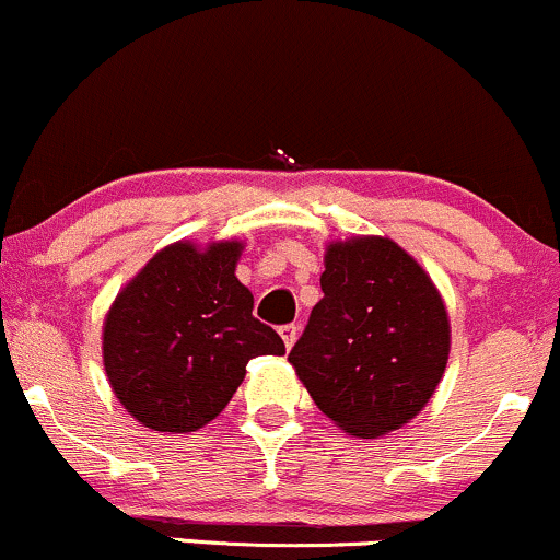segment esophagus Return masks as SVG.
Returning <instances> with one entry per match:
<instances>
[{"mask_svg": "<svg viewBox=\"0 0 560 560\" xmlns=\"http://www.w3.org/2000/svg\"><path fill=\"white\" fill-rule=\"evenodd\" d=\"M280 338H282V343H285V348H293L295 338H299V327H295V325L280 327Z\"/></svg>", "mask_w": 560, "mask_h": 560, "instance_id": "esophagus-1", "label": "esophagus"}]
</instances>
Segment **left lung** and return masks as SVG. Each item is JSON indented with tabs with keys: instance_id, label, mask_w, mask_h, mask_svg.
<instances>
[{
	"instance_id": "left-lung-1",
	"label": "left lung",
	"mask_w": 560,
	"mask_h": 560,
	"mask_svg": "<svg viewBox=\"0 0 560 560\" xmlns=\"http://www.w3.org/2000/svg\"><path fill=\"white\" fill-rule=\"evenodd\" d=\"M322 301L288 361L317 409L357 438L409 424L438 390L451 319L427 269L385 235L325 248Z\"/></svg>"
}]
</instances>
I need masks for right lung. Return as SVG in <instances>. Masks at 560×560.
<instances>
[{
    "label": "right lung",
    "instance_id": "add662e5",
    "mask_svg": "<svg viewBox=\"0 0 560 560\" xmlns=\"http://www.w3.org/2000/svg\"><path fill=\"white\" fill-rule=\"evenodd\" d=\"M241 254L235 238L170 243L112 301L104 372L125 411L149 430H201L230 404L248 361L285 353L235 278Z\"/></svg>",
    "mask_w": 560,
    "mask_h": 560
}]
</instances>
